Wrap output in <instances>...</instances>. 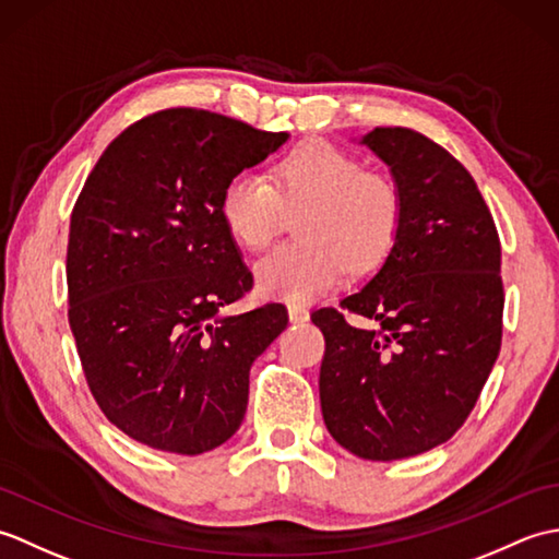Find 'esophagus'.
Listing matches in <instances>:
<instances>
[{"label": "esophagus", "mask_w": 559, "mask_h": 559, "mask_svg": "<svg viewBox=\"0 0 559 559\" xmlns=\"http://www.w3.org/2000/svg\"><path fill=\"white\" fill-rule=\"evenodd\" d=\"M288 317H290L293 324H305L307 319H310V310H307V307H302V305H288Z\"/></svg>", "instance_id": "esophagus-1"}]
</instances>
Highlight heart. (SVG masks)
<instances>
[{
  "label": "heart",
  "mask_w": 559,
  "mask_h": 559,
  "mask_svg": "<svg viewBox=\"0 0 559 559\" xmlns=\"http://www.w3.org/2000/svg\"><path fill=\"white\" fill-rule=\"evenodd\" d=\"M300 240L259 259L257 286L269 298L305 302L334 288L348 269H377L394 247L403 197L391 177L365 170L358 156L314 139L293 148L273 168V187L242 170L225 182L221 218L237 242L264 249L276 235L283 206H305Z\"/></svg>",
  "instance_id": "b5f03b06"
}]
</instances>
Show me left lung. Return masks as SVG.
<instances>
[{
	"label": "left lung",
	"mask_w": 559,
	"mask_h": 559,
	"mask_svg": "<svg viewBox=\"0 0 559 559\" xmlns=\"http://www.w3.org/2000/svg\"><path fill=\"white\" fill-rule=\"evenodd\" d=\"M360 144L382 158L403 221L382 269L341 310L312 314L326 350L319 399L326 430L367 461L408 459L466 423L502 346V247L492 213L463 165L406 127H377Z\"/></svg>",
	"instance_id": "1"
}]
</instances>
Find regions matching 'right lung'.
<instances>
[{
  "label": "right lung",
  "instance_id": "right-lung-1",
  "mask_svg": "<svg viewBox=\"0 0 559 559\" xmlns=\"http://www.w3.org/2000/svg\"><path fill=\"white\" fill-rule=\"evenodd\" d=\"M288 141L194 108L153 112L105 148L71 211L69 326L93 399L136 442L197 456L242 425L249 367L288 326L252 288L221 192Z\"/></svg>",
  "mask_w": 559,
  "mask_h": 559
}]
</instances>
